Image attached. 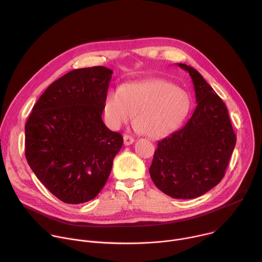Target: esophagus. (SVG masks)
Masks as SVG:
<instances>
[{
    "label": "esophagus",
    "mask_w": 262,
    "mask_h": 262,
    "mask_svg": "<svg viewBox=\"0 0 262 262\" xmlns=\"http://www.w3.org/2000/svg\"><path fill=\"white\" fill-rule=\"evenodd\" d=\"M123 141H124V145H125V146H128V145H130V144H133V143L135 142V139H134L133 137L128 136V135H125V136L123 137Z\"/></svg>",
    "instance_id": "esophagus-1"
}]
</instances>
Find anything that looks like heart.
<instances>
[{
  "label": "heart",
  "mask_w": 262,
  "mask_h": 262,
  "mask_svg": "<svg viewBox=\"0 0 262 262\" xmlns=\"http://www.w3.org/2000/svg\"><path fill=\"white\" fill-rule=\"evenodd\" d=\"M190 108L181 89L160 79L125 84L106 94L103 111L107 125L118 129L133 120L149 138L160 139L177 128Z\"/></svg>",
  "instance_id": "heart-1"
}]
</instances>
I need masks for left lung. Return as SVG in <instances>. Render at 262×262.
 <instances>
[{"mask_svg":"<svg viewBox=\"0 0 262 262\" xmlns=\"http://www.w3.org/2000/svg\"><path fill=\"white\" fill-rule=\"evenodd\" d=\"M194 84L197 106L179 130L159 141L149 173L155 184L176 199L197 198L225 175L236 143L226 104L193 67L178 63Z\"/></svg>","mask_w":262,"mask_h":262,"instance_id":"1","label":"left lung"}]
</instances>
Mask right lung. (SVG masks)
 <instances>
[{
	"mask_svg": "<svg viewBox=\"0 0 262 262\" xmlns=\"http://www.w3.org/2000/svg\"><path fill=\"white\" fill-rule=\"evenodd\" d=\"M111 69H74L55 81L33 106L25 126L27 162L61 201L94 199L105 184L123 138L101 119Z\"/></svg>",
	"mask_w": 262,
	"mask_h": 262,
	"instance_id": "obj_1",
	"label": "right lung"
}]
</instances>
